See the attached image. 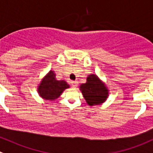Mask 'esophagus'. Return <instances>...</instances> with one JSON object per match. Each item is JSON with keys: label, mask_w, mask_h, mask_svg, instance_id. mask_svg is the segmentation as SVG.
Listing matches in <instances>:
<instances>
[{"label": "esophagus", "mask_w": 153, "mask_h": 153, "mask_svg": "<svg viewBox=\"0 0 153 153\" xmlns=\"http://www.w3.org/2000/svg\"><path fill=\"white\" fill-rule=\"evenodd\" d=\"M71 83L73 88H76L77 85H78V82H77V81H71Z\"/></svg>", "instance_id": "esophagus-1"}]
</instances>
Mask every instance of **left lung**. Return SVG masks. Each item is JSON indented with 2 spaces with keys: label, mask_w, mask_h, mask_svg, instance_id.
<instances>
[{
  "label": "left lung",
  "mask_w": 153,
  "mask_h": 153,
  "mask_svg": "<svg viewBox=\"0 0 153 153\" xmlns=\"http://www.w3.org/2000/svg\"><path fill=\"white\" fill-rule=\"evenodd\" d=\"M80 90L89 106L101 104L109 94L107 87L94 74L88 76L86 83L80 85Z\"/></svg>",
  "instance_id": "obj_1"
}]
</instances>
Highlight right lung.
Masks as SVG:
<instances>
[{"instance_id": "right-lung-1", "label": "right lung", "mask_w": 153, "mask_h": 153, "mask_svg": "<svg viewBox=\"0 0 153 153\" xmlns=\"http://www.w3.org/2000/svg\"><path fill=\"white\" fill-rule=\"evenodd\" d=\"M68 88L69 85L65 81L56 80L54 71H49L38 86V93L45 100H53L59 97L64 90Z\"/></svg>"}]
</instances>
